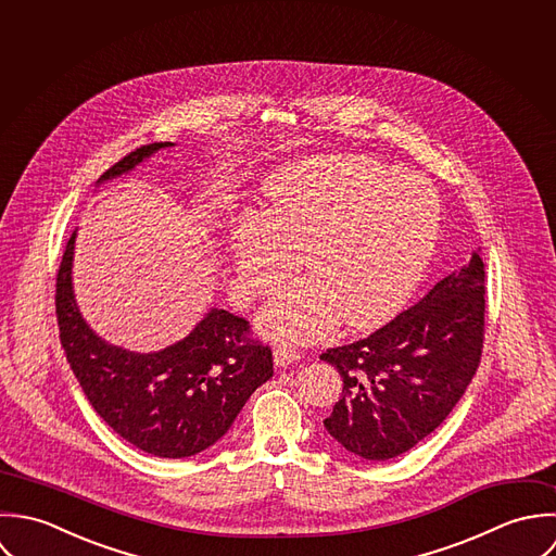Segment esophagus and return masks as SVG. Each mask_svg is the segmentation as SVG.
Listing matches in <instances>:
<instances>
[{
  "instance_id": "obj_1",
  "label": "esophagus",
  "mask_w": 556,
  "mask_h": 556,
  "mask_svg": "<svg viewBox=\"0 0 556 556\" xmlns=\"http://www.w3.org/2000/svg\"><path fill=\"white\" fill-rule=\"evenodd\" d=\"M273 354H275V365H277V367H288V365H292L294 361L301 358L299 350H296V348H290V345H277Z\"/></svg>"
}]
</instances>
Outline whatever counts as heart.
<instances>
[{"instance_id":"b5f03b06","label":"heart","mask_w":556,"mask_h":556,"mask_svg":"<svg viewBox=\"0 0 556 556\" xmlns=\"http://www.w3.org/2000/svg\"><path fill=\"white\" fill-rule=\"evenodd\" d=\"M266 219L242 215L231 240L242 294L273 292L303 253L307 279L262 316L275 339L314 341L395 316L432 262L441 200L430 180L369 156H327L286 169L266 189Z\"/></svg>"}]
</instances>
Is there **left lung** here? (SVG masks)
I'll return each mask as SVG.
<instances>
[{"mask_svg":"<svg viewBox=\"0 0 556 556\" xmlns=\"http://www.w3.org/2000/svg\"><path fill=\"white\" fill-rule=\"evenodd\" d=\"M479 251L376 333L320 354L343 380L327 432L350 453L384 462L430 437L470 384L485 333Z\"/></svg>","mask_w":556,"mask_h":556,"instance_id":"obj_1","label":"left lung"}]
</instances>
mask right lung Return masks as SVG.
<instances>
[{"mask_svg":"<svg viewBox=\"0 0 556 556\" xmlns=\"http://www.w3.org/2000/svg\"><path fill=\"white\" fill-rule=\"evenodd\" d=\"M167 146L159 141L132 150L101 180ZM73 249L75 231L55 279V316L62 348L92 408L126 443L156 457H189L217 443L251 393L273 378L270 348L253 337L244 318L225 309H213L193 333L161 352L110 345L86 325L75 303Z\"/></svg>","mask_w":556,"mask_h":556,"instance_id":"right-lung-1","label":"right lung"}]
</instances>
